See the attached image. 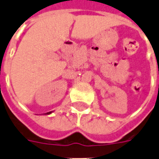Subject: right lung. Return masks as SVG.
Here are the masks:
<instances>
[{
    "label": "right lung",
    "instance_id": "1",
    "mask_svg": "<svg viewBox=\"0 0 159 159\" xmlns=\"http://www.w3.org/2000/svg\"><path fill=\"white\" fill-rule=\"evenodd\" d=\"M51 112H52V111H49V112H47V113H46V114H50V113H51Z\"/></svg>",
    "mask_w": 159,
    "mask_h": 159
}]
</instances>
